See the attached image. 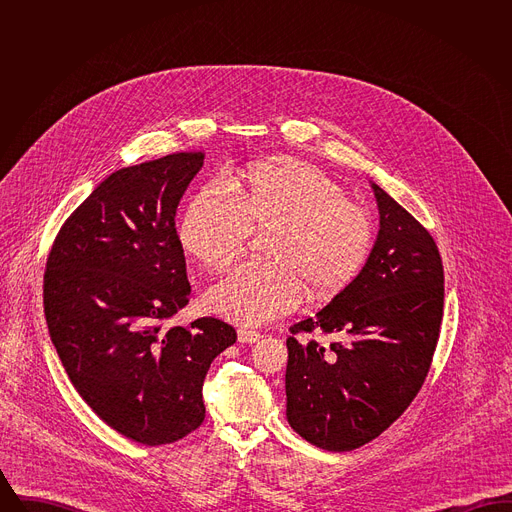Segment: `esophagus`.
<instances>
[{"mask_svg": "<svg viewBox=\"0 0 512 512\" xmlns=\"http://www.w3.org/2000/svg\"><path fill=\"white\" fill-rule=\"evenodd\" d=\"M259 340H261V334L257 330H251V328H240L238 330V341L240 343H255Z\"/></svg>", "mask_w": 512, "mask_h": 512, "instance_id": "34e87169", "label": "esophagus"}]
</instances>
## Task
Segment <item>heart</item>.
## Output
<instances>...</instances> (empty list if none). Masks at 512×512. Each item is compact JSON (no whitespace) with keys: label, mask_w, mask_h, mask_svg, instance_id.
Here are the masks:
<instances>
[{"label":"heart","mask_w":512,"mask_h":512,"mask_svg":"<svg viewBox=\"0 0 512 512\" xmlns=\"http://www.w3.org/2000/svg\"><path fill=\"white\" fill-rule=\"evenodd\" d=\"M257 230H267L261 240L267 261L234 268L205 295L209 311L240 324L292 313L305 290L317 301L343 292L374 242L366 209L326 172L295 159L259 163L195 192L176 224V240L197 265L222 270Z\"/></svg>","instance_id":"1"}]
</instances>
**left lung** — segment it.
<instances>
[{
    "label": "left lung",
    "mask_w": 512,
    "mask_h": 512,
    "mask_svg": "<svg viewBox=\"0 0 512 512\" xmlns=\"http://www.w3.org/2000/svg\"><path fill=\"white\" fill-rule=\"evenodd\" d=\"M380 230L359 276L317 317L290 328L286 416L326 451H351L405 413L432 365L443 317V265L430 232L380 186ZM322 331L328 348L294 334Z\"/></svg>",
    "instance_id": "1"
}]
</instances>
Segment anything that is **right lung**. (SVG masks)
Wrapping results in <instances>:
<instances>
[{"mask_svg": "<svg viewBox=\"0 0 512 512\" xmlns=\"http://www.w3.org/2000/svg\"><path fill=\"white\" fill-rule=\"evenodd\" d=\"M203 159L182 151L113 172L65 220L46 263L49 336L74 390L144 445L201 426L207 370L238 338L213 317L165 328L190 301L174 217Z\"/></svg>", "mask_w": 512, "mask_h": 512, "instance_id": "obj_1", "label": "right lung"}]
</instances>
